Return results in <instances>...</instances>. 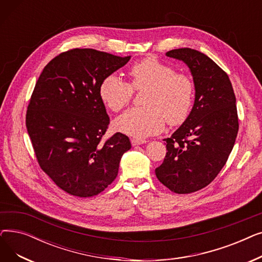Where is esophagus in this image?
<instances>
[{
  "label": "esophagus",
  "instance_id": "1",
  "mask_svg": "<svg viewBox=\"0 0 262 262\" xmlns=\"http://www.w3.org/2000/svg\"><path fill=\"white\" fill-rule=\"evenodd\" d=\"M132 142V145L133 146H136V145H140V144H143V143H146L147 141L146 140H143V139H138V138H133L130 140Z\"/></svg>",
  "mask_w": 262,
  "mask_h": 262
}]
</instances>
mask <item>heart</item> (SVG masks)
Masks as SVG:
<instances>
[{"label": "heart", "instance_id": "b5f03b06", "mask_svg": "<svg viewBox=\"0 0 262 262\" xmlns=\"http://www.w3.org/2000/svg\"><path fill=\"white\" fill-rule=\"evenodd\" d=\"M130 86L117 74L103 78L99 96L103 104L119 112L127 105L133 90L146 89L144 107L132 108L114 122L117 132L136 138H145L161 132L166 119L171 125H180L189 117L194 98V86L189 76L174 73V69L156 58H144L128 72Z\"/></svg>", "mask_w": 262, "mask_h": 262}]
</instances>
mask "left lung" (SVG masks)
Segmentation results:
<instances>
[{
	"instance_id": "1",
	"label": "left lung",
	"mask_w": 262,
	"mask_h": 262,
	"mask_svg": "<svg viewBox=\"0 0 262 262\" xmlns=\"http://www.w3.org/2000/svg\"><path fill=\"white\" fill-rule=\"evenodd\" d=\"M168 57L187 64L195 99L187 120L167 142V155L155 170L161 184L178 194L209 185L222 170L239 129L236 96L228 75L207 55L184 48Z\"/></svg>"
}]
</instances>
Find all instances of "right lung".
Instances as JSON below:
<instances>
[{
  "instance_id": "add662e5",
  "label": "right lung",
  "mask_w": 262,
  "mask_h": 262,
  "mask_svg": "<svg viewBox=\"0 0 262 262\" xmlns=\"http://www.w3.org/2000/svg\"><path fill=\"white\" fill-rule=\"evenodd\" d=\"M129 59L73 49L52 59L36 82L26 128L39 166L69 194L101 193L116 180L120 160L132 147L121 133L101 142L109 117L99 96L103 78Z\"/></svg>"
}]
</instances>
